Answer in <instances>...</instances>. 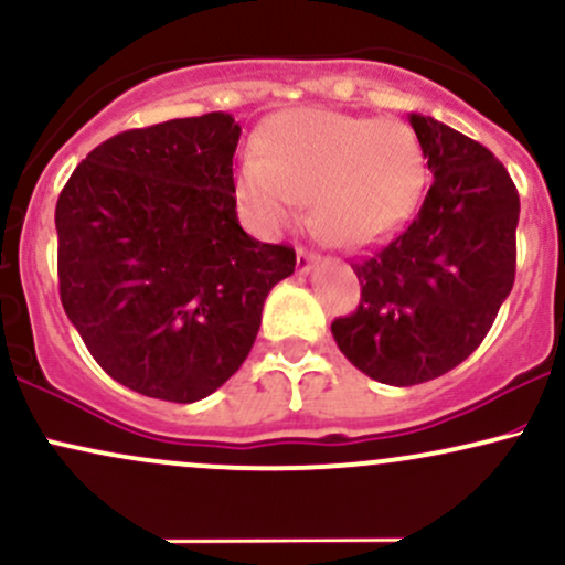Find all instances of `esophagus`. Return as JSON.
Wrapping results in <instances>:
<instances>
[{
    "label": "esophagus",
    "instance_id": "obj_1",
    "mask_svg": "<svg viewBox=\"0 0 565 565\" xmlns=\"http://www.w3.org/2000/svg\"><path fill=\"white\" fill-rule=\"evenodd\" d=\"M319 263V255H313V252H308V249H297V274H310V270H313V265Z\"/></svg>",
    "mask_w": 565,
    "mask_h": 565
}]
</instances>
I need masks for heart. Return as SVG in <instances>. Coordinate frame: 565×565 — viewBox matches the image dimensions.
<instances>
[{
  "label": "heart",
  "instance_id": "1",
  "mask_svg": "<svg viewBox=\"0 0 565 565\" xmlns=\"http://www.w3.org/2000/svg\"><path fill=\"white\" fill-rule=\"evenodd\" d=\"M425 185V151L398 119L297 108L268 119L260 153L238 167V199L268 231L310 199L313 228L337 246H364L398 225Z\"/></svg>",
  "mask_w": 565,
  "mask_h": 565
}]
</instances>
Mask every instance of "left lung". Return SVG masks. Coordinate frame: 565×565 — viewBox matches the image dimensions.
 <instances>
[{
	"instance_id": "8db88e82",
	"label": "left lung",
	"mask_w": 565,
	"mask_h": 565,
	"mask_svg": "<svg viewBox=\"0 0 565 565\" xmlns=\"http://www.w3.org/2000/svg\"><path fill=\"white\" fill-rule=\"evenodd\" d=\"M433 183L398 236L353 263L361 302L334 319L342 355L406 387L451 372L483 342L515 281L521 199L502 161L433 116L408 114Z\"/></svg>"
}]
</instances>
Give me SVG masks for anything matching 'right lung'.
Instances as JSON below:
<instances>
[{
  "mask_svg": "<svg viewBox=\"0 0 565 565\" xmlns=\"http://www.w3.org/2000/svg\"><path fill=\"white\" fill-rule=\"evenodd\" d=\"M225 111L114 135L57 196V278L68 321L108 377L193 404L225 385L260 332L263 305L295 274V249L236 215Z\"/></svg>",
  "mask_w": 565,
  "mask_h": 565,
  "instance_id": "1",
  "label": "right lung"
}]
</instances>
